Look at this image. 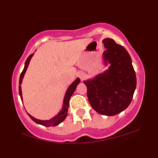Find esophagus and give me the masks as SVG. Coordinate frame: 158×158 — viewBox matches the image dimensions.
I'll return each mask as SVG.
<instances>
[{
	"mask_svg": "<svg viewBox=\"0 0 158 158\" xmlns=\"http://www.w3.org/2000/svg\"><path fill=\"white\" fill-rule=\"evenodd\" d=\"M79 77H80L81 79H83L86 75H85V73H83V72H80V73H79Z\"/></svg>",
	"mask_w": 158,
	"mask_h": 158,
	"instance_id": "obj_1",
	"label": "esophagus"
}]
</instances>
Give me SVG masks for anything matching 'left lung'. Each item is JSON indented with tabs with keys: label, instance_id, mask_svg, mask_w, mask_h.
Segmentation results:
<instances>
[{
	"label": "left lung",
	"instance_id": "1",
	"mask_svg": "<svg viewBox=\"0 0 158 158\" xmlns=\"http://www.w3.org/2000/svg\"><path fill=\"white\" fill-rule=\"evenodd\" d=\"M106 50L102 57L108 68L93 79L84 81L90 106L102 115L120 113L131 103L137 86L135 71L127 50L113 39L102 41Z\"/></svg>",
	"mask_w": 158,
	"mask_h": 158
}]
</instances>
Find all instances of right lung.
<instances>
[{
	"instance_id": "add662e5",
	"label": "right lung",
	"mask_w": 158,
	"mask_h": 158,
	"mask_svg": "<svg viewBox=\"0 0 158 158\" xmlns=\"http://www.w3.org/2000/svg\"><path fill=\"white\" fill-rule=\"evenodd\" d=\"M34 55V53H32L27 58L26 62H25L24 64V68H23L22 73H21V76H20V79H19V94H20V97H21V100L23 101V97H22V92H21V85L22 83V80H23V78L24 77V74L26 73L27 71V69L28 68V65L30 64V61L31 60L32 56ZM80 82V79L79 78H77L75 81L72 83L70 86L68 87V90H67L66 93H65L64 97V100H63V106H62V108L59 113L57 114V115H56L55 117H53L52 118H51L50 119H48V120H41V119H38L33 117L32 116L30 115V114H27L29 115V117L31 118L34 122L38 123V124L40 125H42L44 126H58L59 124L62 122V121L64 120V119L66 118L67 115H68V107H69V100H70V97L71 96L73 95V94L75 91L76 88H77V85H79V83Z\"/></svg>"
}]
</instances>
